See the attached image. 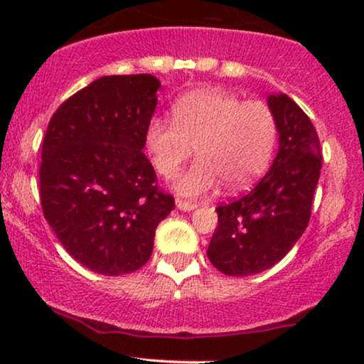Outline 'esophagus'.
Instances as JSON below:
<instances>
[{"instance_id":"esophagus-1","label":"esophagus","mask_w":364,"mask_h":364,"mask_svg":"<svg viewBox=\"0 0 364 364\" xmlns=\"http://www.w3.org/2000/svg\"><path fill=\"white\" fill-rule=\"evenodd\" d=\"M176 208L183 212H191L196 208V203H191V202H186V200H181V198H176Z\"/></svg>"}]
</instances>
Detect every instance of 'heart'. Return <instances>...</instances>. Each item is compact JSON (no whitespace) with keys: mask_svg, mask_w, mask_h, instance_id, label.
Returning <instances> with one entry per match:
<instances>
[{"mask_svg":"<svg viewBox=\"0 0 364 364\" xmlns=\"http://www.w3.org/2000/svg\"><path fill=\"white\" fill-rule=\"evenodd\" d=\"M173 121L154 116L145 128L154 169L171 178L190 159L198 157L176 178L179 195L202 196L220 181L231 191L263 176L277 145V119L262 101H243L223 89H198L173 104Z\"/></svg>","mask_w":364,"mask_h":364,"instance_id":"1","label":"heart"}]
</instances>
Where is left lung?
Returning a JSON list of instances; mask_svg holds the SVG:
<instances>
[{"label":"left lung","instance_id":"1","mask_svg":"<svg viewBox=\"0 0 364 364\" xmlns=\"http://www.w3.org/2000/svg\"><path fill=\"white\" fill-rule=\"evenodd\" d=\"M279 150L252 191L215 208L219 223L207 255L225 275L246 277L286 257L310 223L321 169L320 140L304 111L286 94L269 95Z\"/></svg>","mask_w":364,"mask_h":364}]
</instances>
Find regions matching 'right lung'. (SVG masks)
Wrapping results in <instances>:
<instances>
[{"mask_svg":"<svg viewBox=\"0 0 364 364\" xmlns=\"http://www.w3.org/2000/svg\"><path fill=\"white\" fill-rule=\"evenodd\" d=\"M159 87L152 75L101 77L49 121L39 171L44 217L63 248L95 274L144 267L159 223L174 208L141 152Z\"/></svg>","mask_w":364,"mask_h":364,"instance_id":"obj_1","label":"right lung"}]
</instances>
